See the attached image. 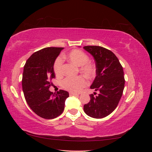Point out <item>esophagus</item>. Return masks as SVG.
I'll return each mask as SVG.
<instances>
[{"instance_id": "esophagus-1", "label": "esophagus", "mask_w": 152, "mask_h": 152, "mask_svg": "<svg viewBox=\"0 0 152 152\" xmlns=\"http://www.w3.org/2000/svg\"><path fill=\"white\" fill-rule=\"evenodd\" d=\"M79 94L75 93H70V96H78Z\"/></svg>"}]
</instances>
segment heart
I'll return each instance as SVG.
<instances>
[{
  "label": "heart",
  "instance_id": "1",
  "mask_svg": "<svg viewBox=\"0 0 152 152\" xmlns=\"http://www.w3.org/2000/svg\"><path fill=\"white\" fill-rule=\"evenodd\" d=\"M67 58L77 66H79V71L87 79H91L96 75V67L89 61V57L79 49H74L69 53ZM54 72L57 76L63 73V59L58 57L54 63ZM87 85V81L83 76L76 77H66L61 82V86L64 89L74 93H79Z\"/></svg>",
  "mask_w": 152,
  "mask_h": 152
}]
</instances>
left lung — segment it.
Instances as JSON below:
<instances>
[{"instance_id": "obj_1", "label": "left lung", "mask_w": 152, "mask_h": 152, "mask_svg": "<svg viewBox=\"0 0 152 152\" xmlns=\"http://www.w3.org/2000/svg\"><path fill=\"white\" fill-rule=\"evenodd\" d=\"M83 48L95 59L96 77L91 88L99 91L97 96L90 94L91 100L84 104V110L89 117L104 118L114 111L122 97L125 85L123 68L111 50L97 45Z\"/></svg>"}]
</instances>
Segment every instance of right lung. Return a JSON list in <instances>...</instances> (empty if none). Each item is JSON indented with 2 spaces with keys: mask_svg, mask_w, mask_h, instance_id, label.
<instances>
[{
  "mask_svg": "<svg viewBox=\"0 0 152 152\" xmlns=\"http://www.w3.org/2000/svg\"><path fill=\"white\" fill-rule=\"evenodd\" d=\"M63 48H45L34 53L27 59L23 68L22 88L30 108L45 119L59 116L65 108L69 93L64 90L49 91L55 78L53 66Z\"/></svg>",
  "mask_w": 152,
  "mask_h": 152,
  "instance_id": "1",
  "label": "right lung"
}]
</instances>
